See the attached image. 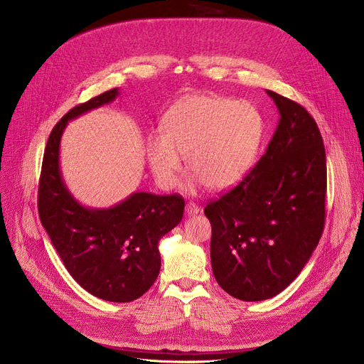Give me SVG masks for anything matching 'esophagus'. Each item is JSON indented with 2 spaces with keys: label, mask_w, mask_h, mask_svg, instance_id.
Returning <instances> with one entry per match:
<instances>
[{
  "label": "esophagus",
  "mask_w": 364,
  "mask_h": 364,
  "mask_svg": "<svg viewBox=\"0 0 364 364\" xmlns=\"http://www.w3.org/2000/svg\"><path fill=\"white\" fill-rule=\"evenodd\" d=\"M199 211H200V209H199V206H198L196 203L188 202V203L186 205V213H187V215H196Z\"/></svg>",
  "instance_id": "esophagus-1"
}]
</instances>
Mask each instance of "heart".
<instances>
[{"instance_id":"obj_1","label":"heart","mask_w":364,"mask_h":364,"mask_svg":"<svg viewBox=\"0 0 364 364\" xmlns=\"http://www.w3.org/2000/svg\"><path fill=\"white\" fill-rule=\"evenodd\" d=\"M162 134H151L146 155L158 184H178L183 158L195 174L192 187L225 190L239 184L255 164L264 121L250 102L223 95H190L166 112Z\"/></svg>"}]
</instances>
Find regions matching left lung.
I'll use <instances>...</instances> for the list:
<instances>
[{
  "mask_svg": "<svg viewBox=\"0 0 364 364\" xmlns=\"http://www.w3.org/2000/svg\"><path fill=\"white\" fill-rule=\"evenodd\" d=\"M280 119L261 159L235 188L205 206L211 265L240 301L276 296L295 280L321 237L326 153L301 105L267 90Z\"/></svg>",
  "mask_w": 364,
  "mask_h": 364,
  "instance_id": "1",
  "label": "left lung"
}]
</instances>
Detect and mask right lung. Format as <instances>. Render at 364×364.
<instances>
[{
	"label": "right lung",
	"instance_id": "right-lung-1",
	"mask_svg": "<svg viewBox=\"0 0 364 364\" xmlns=\"http://www.w3.org/2000/svg\"><path fill=\"white\" fill-rule=\"evenodd\" d=\"M119 90H109L75 106L53 128L38 187L40 220L66 270L91 295L110 302H129L146 294L161 270L158 245L180 224L184 199L134 192L110 208H87L66 187L60 140L69 121L112 103Z\"/></svg>",
	"mask_w": 364,
	"mask_h": 364
}]
</instances>
